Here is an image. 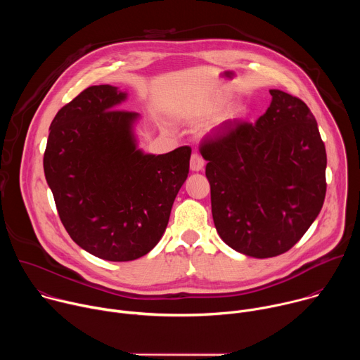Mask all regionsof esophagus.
<instances>
[{"mask_svg": "<svg viewBox=\"0 0 360 360\" xmlns=\"http://www.w3.org/2000/svg\"><path fill=\"white\" fill-rule=\"evenodd\" d=\"M203 165H205L203 160L198 155V153H193V155L191 157V169L193 172H199L203 169Z\"/></svg>", "mask_w": 360, "mask_h": 360, "instance_id": "1", "label": "esophagus"}]
</instances>
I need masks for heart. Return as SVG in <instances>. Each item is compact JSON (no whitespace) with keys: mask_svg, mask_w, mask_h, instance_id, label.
Returning a JSON list of instances; mask_svg holds the SVG:
<instances>
[{"mask_svg":"<svg viewBox=\"0 0 360 360\" xmlns=\"http://www.w3.org/2000/svg\"><path fill=\"white\" fill-rule=\"evenodd\" d=\"M225 104H226V98L211 99L208 102H203L200 107H198V110L193 112V115L202 117V115L214 114V112L219 111ZM240 117H242L240 108H228L225 111H221L210 121V124L207 125V132L208 134H219L225 128H228L231 124H233L236 120H239Z\"/></svg>","mask_w":360,"mask_h":360,"instance_id":"1","label":"heart"}]
</instances>
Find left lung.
Wrapping results in <instances>:
<instances>
[{"instance_id": "1", "label": "left lung", "mask_w": 360, "mask_h": 360, "mask_svg": "<svg viewBox=\"0 0 360 360\" xmlns=\"http://www.w3.org/2000/svg\"><path fill=\"white\" fill-rule=\"evenodd\" d=\"M266 112L233 122L200 146L221 239L252 258L289 250L318 218L326 193V150L303 101L271 89Z\"/></svg>"}]
</instances>
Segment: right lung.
Segmentation results:
<instances>
[{
    "label": "right lung",
    "mask_w": 360,
    "mask_h": 360,
    "mask_svg": "<svg viewBox=\"0 0 360 360\" xmlns=\"http://www.w3.org/2000/svg\"><path fill=\"white\" fill-rule=\"evenodd\" d=\"M112 85L84 89L51 122L45 179L71 239L96 258L127 262L155 246L188 178L191 148L162 155L138 148L136 112Z\"/></svg>",
    "instance_id": "right-lung-1"
}]
</instances>
